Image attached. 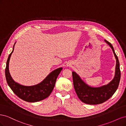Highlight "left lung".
<instances>
[{"label":"left lung","mask_w":126,"mask_h":126,"mask_svg":"<svg viewBox=\"0 0 126 126\" xmlns=\"http://www.w3.org/2000/svg\"><path fill=\"white\" fill-rule=\"evenodd\" d=\"M105 41L112 49L116 59L115 76L111 82L100 87H91L86 84L76 72L72 73L74 87L77 96L81 101L87 104L97 105L105 102L112 96L119 84L121 73L119 60L112 45L106 40Z\"/></svg>","instance_id":"obj_1"}]
</instances>
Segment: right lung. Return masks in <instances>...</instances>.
Returning a JSON list of instances; mask_svg holds the SVG:
<instances>
[{
    "instance_id": "right-lung-1",
    "label": "right lung",
    "mask_w": 126,
    "mask_h": 126,
    "mask_svg": "<svg viewBox=\"0 0 126 126\" xmlns=\"http://www.w3.org/2000/svg\"><path fill=\"white\" fill-rule=\"evenodd\" d=\"M14 46L15 45L12 52L8 56L5 68L6 79L8 86L19 98L26 101L34 102L47 98L54 89L57 77L63 68H59L52 71L43 81L38 85L32 86H25L19 85L13 80L8 69L9 59L14 51Z\"/></svg>"
}]
</instances>
